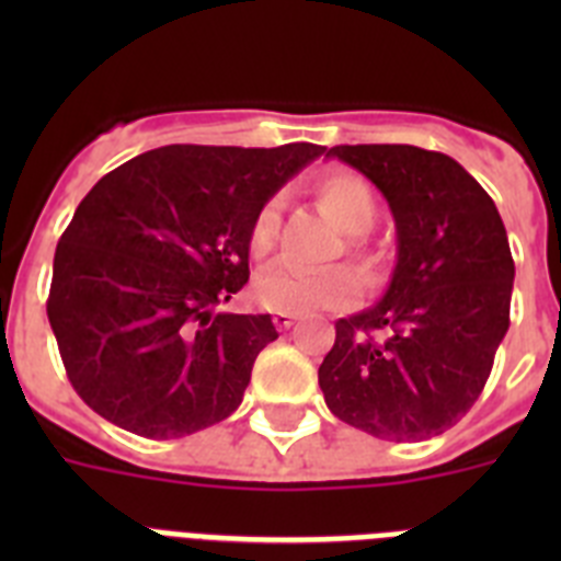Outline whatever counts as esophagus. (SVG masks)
Here are the masks:
<instances>
[{"instance_id": "34e87169", "label": "esophagus", "mask_w": 561, "mask_h": 561, "mask_svg": "<svg viewBox=\"0 0 561 561\" xmlns=\"http://www.w3.org/2000/svg\"><path fill=\"white\" fill-rule=\"evenodd\" d=\"M295 320H297V314H289V311H275V314H272V323H275V329H280V331L291 329V325H295Z\"/></svg>"}]
</instances>
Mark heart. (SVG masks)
Returning a JSON list of instances; mask_svg holds the SVG:
<instances>
[{"label":"heart","instance_id":"b5f03b06","mask_svg":"<svg viewBox=\"0 0 561 561\" xmlns=\"http://www.w3.org/2000/svg\"><path fill=\"white\" fill-rule=\"evenodd\" d=\"M317 199L329 213L334 225L342 232H348V252L359 257L362 264H370L368 247L362 236L374 227L376 221V196L368 182L359 180L356 173L331 171L317 182ZM280 225V207L277 202H266L257 210L255 221L250 227V250L255 257L270 255ZM362 291V280L348 266H334L323 272H306L289 264L266 266L255 277L252 295L261 306L272 311H289V314H306L317 309H340V306L354 304Z\"/></svg>","mask_w":561,"mask_h":561}]
</instances>
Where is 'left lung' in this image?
<instances>
[{
	"mask_svg": "<svg viewBox=\"0 0 561 561\" xmlns=\"http://www.w3.org/2000/svg\"><path fill=\"white\" fill-rule=\"evenodd\" d=\"M396 221V266L376 306L340 317L317 370L331 413L381 440L455 427L508 331L514 261L492 196L460 162L415 146H334Z\"/></svg>",
	"mask_w": 561,
	"mask_h": 561,
	"instance_id": "8db88e82",
	"label": "left lung"
}]
</instances>
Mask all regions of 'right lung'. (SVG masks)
<instances>
[{"label":"right lung","instance_id":"add662e5","mask_svg":"<svg viewBox=\"0 0 561 561\" xmlns=\"http://www.w3.org/2000/svg\"><path fill=\"white\" fill-rule=\"evenodd\" d=\"M325 151L162 146L83 196L53 261L47 317L72 388L142 438H182L236 413L270 314H227L250 280V227Z\"/></svg>","mask_w":561,"mask_h":561}]
</instances>
